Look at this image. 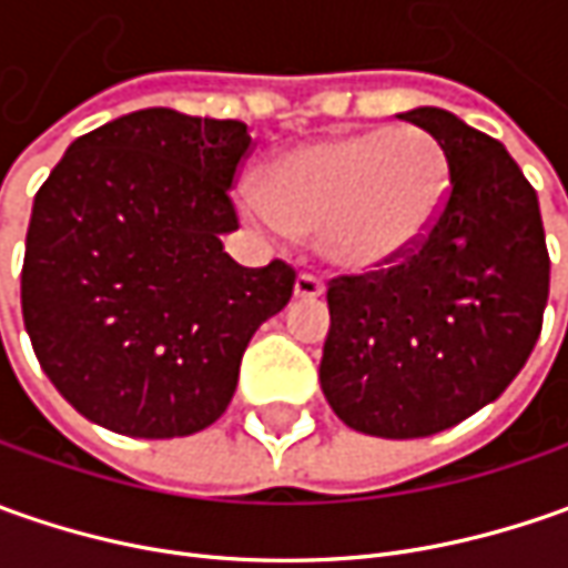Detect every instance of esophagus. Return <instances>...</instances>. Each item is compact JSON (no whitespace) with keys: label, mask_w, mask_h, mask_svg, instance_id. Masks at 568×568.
<instances>
[{"label":"esophagus","mask_w":568,"mask_h":568,"mask_svg":"<svg viewBox=\"0 0 568 568\" xmlns=\"http://www.w3.org/2000/svg\"><path fill=\"white\" fill-rule=\"evenodd\" d=\"M322 294H325L322 277H316V274H310V272H303L300 277H296V284H294L296 300H316V296Z\"/></svg>","instance_id":"esophagus-1"}]
</instances>
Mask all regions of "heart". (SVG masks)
Masks as SVG:
<instances>
[{"label": "heart", "mask_w": 568, "mask_h": 568, "mask_svg": "<svg viewBox=\"0 0 568 568\" xmlns=\"http://www.w3.org/2000/svg\"><path fill=\"white\" fill-rule=\"evenodd\" d=\"M448 192L443 144L420 125H392L277 154L246 207L272 233L318 230L322 255L344 272H379L424 243Z\"/></svg>", "instance_id": "obj_1"}]
</instances>
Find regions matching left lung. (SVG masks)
Masks as SVG:
<instances>
[{"mask_svg": "<svg viewBox=\"0 0 568 568\" xmlns=\"http://www.w3.org/2000/svg\"><path fill=\"white\" fill-rule=\"evenodd\" d=\"M402 120L446 151V211L392 268L328 284L318 366L332 410L382 439L433 436L496 402L531 357L550 294L537 192L509 151L439 106Z\"/></svg>", "mask_w": 568, "mask_h": 568, "instance_id": "1", "label": "left lung"}]
</instances>
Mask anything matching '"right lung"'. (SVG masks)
I'll return each instance as SVG.
<instances>
[{"label":"right lung","mask_w":568,"mask_h":568,"mask_svg":"<svg viewBox=\"0 0 568 568\" xmlns=\"http://www.w3.org/2000/svg\"><path fill=\"white\" fill-rule=\"evenodd\" d=\"M246 122L166 106L69 144L33 199L21 313L59 395L135 439L192 436L236 392L255 328L281 313L296 272L243 268L227 189L250 154Z\"/></svg>","instance_id":"right-lung-1"}]
</instances>
